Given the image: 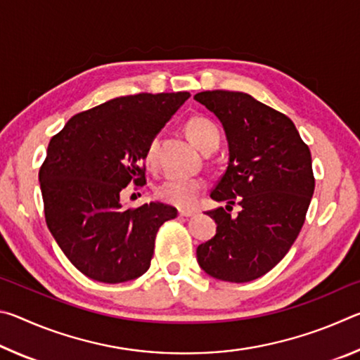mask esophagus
<instances>
[{
  "instance_id": "obj_1",
  "label": "esophagus",
  "mask_w": 360,
  "mask_h": 360,
  "mask_svg": "<svg viewBox=\"0 0 360 360\" xmlns=\"http://www.w3.org/2000/svg\"><path fill=\"white\" fill-rule=\"evenodd\" d=\"M195 210H179V216H182V217H191V216H193L195 214Z\"/></svg>"
}]
</instances>
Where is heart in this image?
<instances>
[{"mask_svg": "<svg viewBox=\"0 0 360 360\" xmlns=\"http://www.w3.org/2000/svg\"><path fill=\"white\" fill-rule=\"evenodd\" d=\"M186 131L192 143L203 152L214 150L221 143V131L217 125L208 117L203 115H195L186 124ZM155 150H157V138H152L144 152V160L148 165L155 163ZM205 182L198 178H187V176L172 174L163 179L155 187V195L158 200L168 205L179 206V208H188L195 205L198 195L203 192Z\"/></svg>", "mask_w": 360, "mask_h": 360, "instance_id": "1", "label": "heart"}]
</instances>
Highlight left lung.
<instances>
[{
    "label": "left lung",
    "instance_id": "1",
    "mask_svg": "<svg viewBox=\"0 0 360 360\" xmlns=\"http://www.w3.org/2000/svg\"><path fill=\"white\" fill-rule=\"evenodd\" d=\"M222 122L230 160L211 191L225 208L206 211L214 238L197 248L210 276L248 283L283 260L304 224L314 192L311 152L288 115L243 92L212 90L193 96ZM242 211L231 217V205Z\"/></svg>",
    "mask_w": 360,
    "mask_h": 360
}]
</instances>
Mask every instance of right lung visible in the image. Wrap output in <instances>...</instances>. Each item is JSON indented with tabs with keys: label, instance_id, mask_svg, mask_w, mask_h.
Segmentation results:
<instances>
[{
	"label": "right lung",
	"instance_id": "right-lung-1",
	"mask_svg": "<svg viewBox=\"0 0 360 360\" xmlns=\"http://www.w3.org/2000/svg\"><path fill=\"white\" fill-rule=\"evenodd\" d=\"M191 94H138L109 100L66 122L39 169L46 224L85 276L117 284L150 266L158 229L178 216L152 202L124 208L122 191L146 184L144 152Z\"/></svg>",
	"mask_w": 360,
	"mask_h": 360
}]
</instances>
